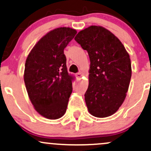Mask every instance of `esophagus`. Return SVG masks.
Segmentation results:
<instances>
[{
	"instance_id": "esophagus-1",
	"label": "esophagus",
	"mask_w": 151,
	"mask_h": 151,
	"mask_svg": "<svg viewBox=\"0 0 151 151\" xmlns=\"http://www.w3.org/2000/svg\"><path fill=\"white\" fill-rule=\"evenodd\" d=\"M76 76H77V77L78 78V79H79V78L81 77V76H82V74H81V73H80V72H79V73L76 74Z\"/></svg>"
}]
</instances>
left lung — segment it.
I'll use <instances>...</instances> for the list:
<instances>
[{"mask_svg": "<svg viewBox=\"0 0 151 151\" xmlns=\"http://www.w3.org/2000/svg\"><path fill=\"white\" fill-rule=\"evenodd\" d=\"M90 60L89 86L84 97L89 113L104 118L117 111L126 96L131 63L124 45L110 31L91 25L74 37Z\"/></svg>", "mask_w": 151, "mask_h": 151, "instance_id": "8db88e82", "label": "left lung"}]
</instances>
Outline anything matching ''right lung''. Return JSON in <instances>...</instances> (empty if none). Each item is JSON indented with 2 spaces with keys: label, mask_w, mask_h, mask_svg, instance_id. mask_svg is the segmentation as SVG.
<instances>
[{
  "label": "right lung",
  "mask_w": 151,
  "mask_h": 151,
  "mask_svg": "<svg viewBox=\"0 0 151 151\" xmlns=\"http://www.w3.org/2000/svg\"><path fill=\"white\" fill-rule=\"evenodd\" d=\"M77 31L70 27L51 30L38 41L25 62L24 81L35 109L49 119L65 114L72 91L64 50Z\"/></svg>",
  "instance_id": "right-lung-1"
}]
</instances>
